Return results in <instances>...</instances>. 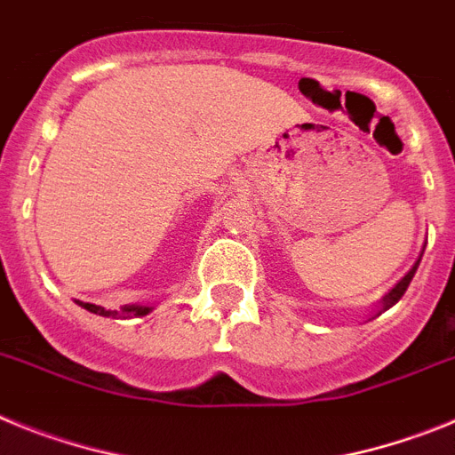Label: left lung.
<instances>
[{
	"label": "left lung",
	"mask_w": 455,
	"mask_h": 455,
	"mask_svg": "<svg viewBox=\"0 0 455 455\" xmlns=\"http://www.w3.org/2000/svg\"><path fill=\"white\" fill-rule=\"evenodd\" d=\"M421 255H424V252H421ZM421 255H419V259H417V262H415V267L410 268V271L405 273L403 277H401L399 283L394 284V287L389 289L387 293H385L383 299H380V307H378V312H376V315H373V316L383 315L385 309H389V307H392V305H396V303H399V300H401V296H403V293H405V289H408L410 280H412V277H415V273H417V267H419V262H421ZM373 316H371V319H373Z\"/></svg>",
	"instance_id": "left-lung-1"
}]
</instances>
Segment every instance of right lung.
<instances>
[{
	"mask_svg": "<svg viewBox=\"0 0 455 455\" xmlns=\"http://www.w3.org/2000/svg\"><path fill=\"white\" fill-rule=\"evenodd\" d=\"M84 309L92 312V315H100V316H111V319H134V316H146L150 315L155 305H124L120 309H104L102 305H92V303H79Z\"/></svg>",
	"mask_w": 455,
	"mask_h": 455,
	"instance_id": "1",
	"label": "right lung"
}]
</instances>
